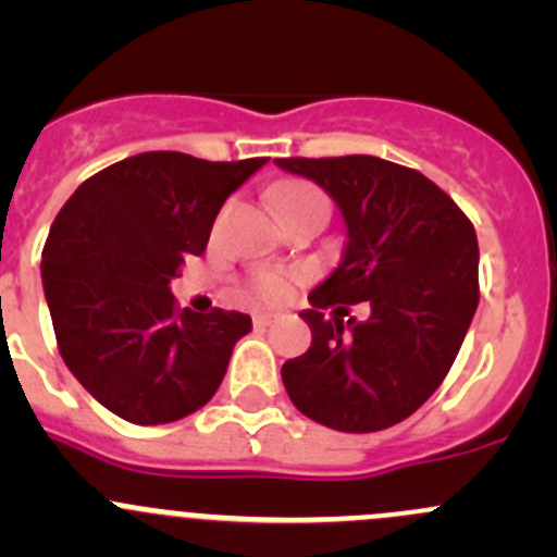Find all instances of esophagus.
Segmentation results:
<instances>
[{
    "label": "esophagus",
    "instance_id": "obj_1",
    "mask_svg": "<svg viewBox=\"0 0 557 557\" xmlns=\"http://www.w3.org/2000/svg\"><path fill=\"white\" fill-rule=\"evenodd\" d=\"M274 323V314L272 312H256L252 314V325L256 329H267V325Z\"/></svg>",
    "mask_w": 557,
    "mask_h": 557
}]
</instances>
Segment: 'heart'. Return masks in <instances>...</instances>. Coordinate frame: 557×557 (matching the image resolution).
Returning a JSON list of instances; mask_svg holds the SVG:
<instances>
[{
    "mask_svg": "<svg viewBox=\"0 0 557 557\" xmlns=\"http://www.w3.org/2000/svg\"><path fill=\"white\" fill-rule=\"evenodd\" d=\"M274 201H277L280 212H288L294 207L310 205V201H329L323 196V190L314 188L310 183H301V180H288V183L277 185L274 190ZM247 290L250 296L261 301H283L290 290L288 274L277 272V269H256V272L247 277Z\"/></svg>",
    "mask_w": 557,
    "mask_h": 557,
    "instance_id": "b5f03b06",
    "label": "heart"
}]
</instances>
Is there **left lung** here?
Masks as SVG:
<instances>
[{"label": "left lung", "mask_w": 557, "mask_h": 557, "mask_svg": "<svg viewBox=\"0 0 557 557\" xmlns=\"http://www.w3.org/2000/svg\"><path fill=\"white\" fill-rule=\"evenodd\" d=\"M339 205L347 247L339 269L310 294L305 356L283 363L301 414L345 434L407 420L442 385L480 301V247L469 218L425 174L377 156L277 159ZM373 314L345 326L342 304ZM336 306L334 319L323 309Z\"/></svg>", "instance_id": "8db88e82"}]
</instances>
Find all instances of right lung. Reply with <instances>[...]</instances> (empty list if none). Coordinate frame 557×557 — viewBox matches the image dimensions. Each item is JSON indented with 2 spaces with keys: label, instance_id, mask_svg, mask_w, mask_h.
<instances>
[{
  "label": "right lung",
  "instance_id": "add662e5",
  "mask_svg": "<svg viewBox=\"0 0 557 557\" xmlns=\"http://www.w3.org/2000/svg\"><path fill=\"white\" fill-rule=\"evenodd\" d=\"M263 164L150 150L88 177L55 215L42 247L55 345L117 418L172 423L215 396L250 314L180 310L170 280L205 252L223 201Z\"/></svg>",
  "mask_w": 557,
  "mask_h": 557
}]
</instances>
